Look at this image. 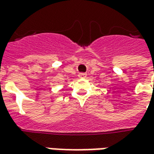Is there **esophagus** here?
I'll return each instance as SVG.
<instances>
[{
  "instance_id": "34e87169",
  "label": "esophagus",
  "mask_w": 154,
  "mask_h": 154,
  "mask_svg": "<svg viewBox=\"0 0 154 154\" xmlns=\"http://www.w3.org/2000/svg\"><path fill=\"white\" fill-rule=\"evenodd\" d=\"M78 77H79V78H85V77H87V73H85V72H80V73L78 74Z\"/></svg>"
}]
</instances>
